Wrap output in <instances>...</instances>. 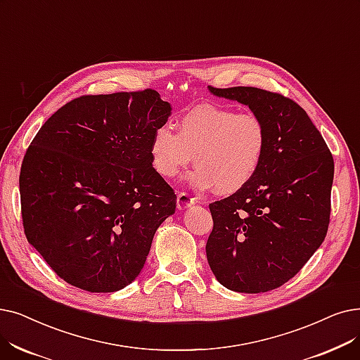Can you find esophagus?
I'll return each mask as SVG.
<instances>
[{
	"mask_svg": "<svg viewBox=\"0 0 360 360\" xmlns=\"http://www.w3.org/2000/svg\"><path fill=\"white\" fill-rule=\"evenodd\" d=\"M193 205H194V198L191 195L185 194V193H179L178 194V198H176V207H178V210H185V209L191 207Z\"/></svg>",
	"mask_w": 360,
	"mask_h": 360,
	"instance_id": "esophagus-1",
	"label": "esophagus"
}]
</instances>
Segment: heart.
I'll use <instances>...</instances> for the list:
<instances>
[{"mask_svg": "<svg viewBox=\"0 0 360 360\" xmlns=\"http://www.w3.org/2000/svg\"><path fill=\"white\" fill-rule=\"evenodd\" d=\"M266 150V131L253 113L201 105L184 115L178 134L166 124L153 132L151 163L165 179H175L193 162L190 184L198 191L214 186L232 194L252 181Z\"/></svg>", "mask_w": 360, "mask_h": 360, "instance_id": "obj_1", "label": "heart"}]
</instances>
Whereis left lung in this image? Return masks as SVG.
<instances>
[{
	"instance_id": "8db88e82",
	"label": "left lung",
	"mask_w": 360,
	"mask_h": 360,
	"mask_svg": "<svg viewBox=\"0 0 360 360\" xmlns=\"http://www.w3.org/2000/svg\"><path fill=\"white\" fill-rule=\"evenodd\" d=\"M209 92L247 105L266 131V150L252 181L209 206V266L228 290L266 292L291 279L325 240L333 155L292 100L253 86Z\"/></svg>"
}]
</instances>
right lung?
Listing matches in <instances>:
<instances>
[{"label":"right lung","instance_id":"obj_1","mask_svg":"<svg viewBox=\"0 0 360 360\" xmlns=\"http://www.w3.org/2000/svg\"><path fill=\"white\" fill-rule=\"evenodd\" d=\"M172 105L154 89L85 96L46 120L20 169L29 244L73 287L115 292L139 275L176 195L151 163Z\"/></svg>","mask_w":360,"mask_h":360}]
</instances>
